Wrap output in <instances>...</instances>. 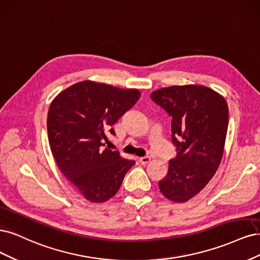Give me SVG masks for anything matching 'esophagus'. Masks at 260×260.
<instances>
[{"label": "esophagus", "instance_id": "obj_1", "mask_svg": "<svg viewBox=\"0 0 260 260\" xmlns=\"http://www.w3.org/2000/svg\"><path fill=\"white\" fill-rule=\"evenodd\" d=\"M150 161H151V158H150L149 156H142V157L139 158V162H140L142 165L148 164Z\"/></svg>", "mask_w": 260, "mask_h": 260}]
</instances>
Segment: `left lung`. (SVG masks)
<instances>
[{
    "mask_svg": "<svg viewBox=\"0 0 260 260\" xmlns=\"http://www.w3.org/2000/svg\"><path fill=\"white\" fill-rule=\"evenodd\" d=\"M150 97L172 116V142L177 147L158 188L172 202H187L205 188L220 165L229 121L227 102L199 84L163 87Z\"/></svg>",
    "mask_w": 260,
    "mask_h": 260,
    "instance_id": "left-lung-1",
    "label": "left lung"
}]
</instances>
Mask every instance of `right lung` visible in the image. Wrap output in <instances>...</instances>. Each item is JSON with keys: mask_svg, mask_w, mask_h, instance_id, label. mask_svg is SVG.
<instances>
[{"mask_svg": "<svg viewBox=\"0 0 260 260\" xmlns=\"http://www.w3.org/2000/svg\"><path fill=\"white\" fill-rule=\"evenodd\" d=\"M140 91L94 81L78 82L49 106V147L60 172L89 202L104 203L119 191L135 164L119 151L103 148L106 131L137 103Z\"/></svg>", "mask_w": 260, "mask_h": 260, "instance_id": "1", "label": "right lung"}]
</instances>
